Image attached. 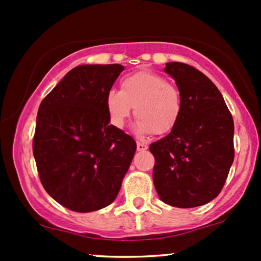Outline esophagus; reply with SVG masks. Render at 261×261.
<instances>
[{
	"instance_id": "obj_1",
	"label": "esophagus",
	"mask_w": 261,
	"mask_h": 261,
	"mask_svg": "<svg viewBox=\"0 0 261 261\" xmlns=\"http://www.w3.org/2000/svg\"><path fill=\"white\" fill-rule=\"evenodd\" d=\"M136 147H137V151H146L148 148V146L144 144V142H137Z\"/></svg>"
}]
</instances>
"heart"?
<instances>
[{"label": "heart", "instance_id": "b5f03b06", "mask_svg": "<svg viewBox=\"0 0 261 261\" xmlns=\"http://www.w3.org/2000/svg\"><path fill=\"white\" fill-rule=\"evenodd\" d=\"M121 90L111 89L105 96L109 121L116 128L124 127L135 108V130L139 134H168L182 115V98L178 89L160 74L140 70L125 76Z\"/></svg>", "mask_w": 261, "mask_h": 261}]
</instances>
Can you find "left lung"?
I'll list each match as a JSON object with an SVG mask.
<instances>
[{
  "label": "left lung",
  "instance_id": "obj_1",
  "mask_svg": "<svg viewBox=\"0 0 261 261\" xmlns=\"http://www.w3.org/2000/svg\"><path fill=\"white\" fill-rule=\"evenodd\" d=\"M182 98V115L167 136L150 145L153 185L172 207L193 208L216 198L234 160V122L218 88L185 63H166Z\"/></svg>",
  "mask_w": 261,
  "mask_h": 261
}]
</instances>
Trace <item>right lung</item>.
Instances as JSON below:
<instances>
[{
  "instance_id": "1",
  "label": "right lung",
  "mask_w": 261,
  "mask_h": 261,
  "mask_svg": "<svg viewBox=\"0 0 261 261\" xmlns=\"http://www.w3.org/2000/svg\"><path fill=\"white\" fill-rule=\"evenodd\" d=\"M125 68H73L43 99L33 154L39 178L53 199L88 213L115 200L136 151L130 135L109 124L105 96Z\"/></svg>"
}]
</instances>
